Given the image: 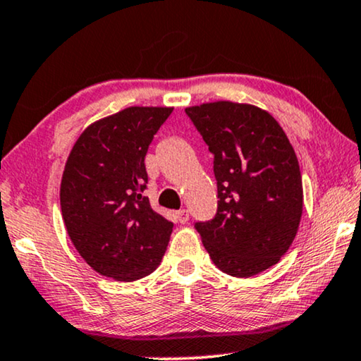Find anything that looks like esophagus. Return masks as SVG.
Instances as JSON below:
<instances>
[{
    "instance_id": "1",
    "label": "esophagus",
    "mask_w": 361,
    "mask_h": 361,
    "mask_svg": "<svg viewBox=\"0 0 361 361\" xmlns=\"http://www.w3.org/2000/svg\"><path fill=\"white\" fill-rule=\"evenodd\" d=\"M176 216H177V220H179V224H187V221H189V210L182 209L177 212Z\"/></svg>"
}]
</instances>
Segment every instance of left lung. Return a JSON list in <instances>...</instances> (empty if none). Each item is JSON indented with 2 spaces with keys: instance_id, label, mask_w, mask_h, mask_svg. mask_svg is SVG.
<instances>
[{
  "instance_id": "8db88e82",
  "label": "left lung",
  "mask_w": 361,
  "mask_h": 361,
  "mask_svg": "<svg viewBox=\"0 0 361 361\" xmlns=\"http://www.w3.org/2000/svg\"><path fill=\"white\" fill-rule=\"evenodd\" d=\"M214 154L216 214L194 225L224 273L250 278L286 255L302 215V177L269 113L231 102L185 110Z\"/></svg>"
}]
</instances>
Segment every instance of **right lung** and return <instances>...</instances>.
I'll use <instances>...</instances> for the list:
<instances>
[{
	"label": "right lung",
	"instance_id": "1",
	"mask_svg": "<svg viewBox=\"0 0 361 361\" xmlns=\"http://www.w3.org/2000/svg\"><path fill=\"white\" fill-rule=\"evenodd\" d=\"M172 108L131 106L88 126L68 156L61 209L73 246L97 273L136 281L159 266L174 224L151 209L146 152Z\"/></svg>",
	"mask_w": 361,
	"mask_h": 361
}]
</instances>
